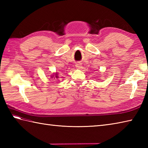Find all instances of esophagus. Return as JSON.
Returning a JSON list of instances; mask_svg holds the SVG:
<instances>
[{
  "mask_svg": "<svg viewBox=\"0 0 148 148\" xmlns=\"http://www.w3.org/2000/svg\"><path fill=\"white\" fill-rule=\"evenodd\" d=\"M76 67L77 69H80L81 67H82V65H81V64H79V63H77V64H76Z\"/></svg>",
  "mask_w": 148,
  "mask_h": 148,
  "instance_id": "1",
  "label": "esophagus"
}]
</instances>
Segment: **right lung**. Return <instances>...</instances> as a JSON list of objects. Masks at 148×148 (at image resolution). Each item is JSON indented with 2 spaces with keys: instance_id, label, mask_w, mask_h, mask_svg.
<instances>
[{
  "instance_id": "obj_1",
  "label": "right lung",
  "mask_w": 148,
  "mask_h": 148,
  "mask_svg": "<svg viewBox=\"0 0 148 148\" xmlns=\"http://www.w3.org/2000/svg\"><path fill=\"white\" fill-rule=\"evenodd\" d=\"M58 72H55V73H53V74H52L51 76V78L53 79H56L57 78H58Z\"/></svg>"
}]
</instances>
